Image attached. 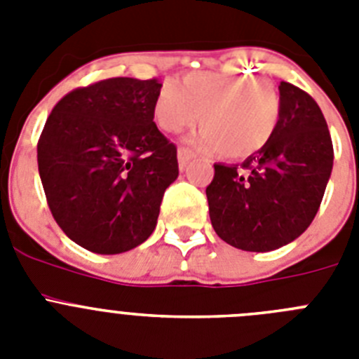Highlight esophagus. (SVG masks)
I'll return each instance as SVG.
<instances>
[{"instance_id":"obj_1","label":"esophagus","mask_w":359,"mask_h":359,"mask_svg":"<svg viewBox=\"0 0 359 359\" xmlns=\"http://www.w3.org/2000/svg\"><path fill=\"white\" fill-rule=\"evenodd\" d=\"M194 158V152L189 151L185 147H180L177 149V163H180V169H185L187 163Z\"/></svg>"}]
</instances>
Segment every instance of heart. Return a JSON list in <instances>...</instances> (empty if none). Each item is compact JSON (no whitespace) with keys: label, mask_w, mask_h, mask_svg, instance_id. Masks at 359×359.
I'll list each match as a JSON object with an SVG mask.
<instances>
[{"label":"heart","mask_w":359,"mask_h":359,"mask_svg":"<svg viewBox=\"0 0 359 359\" xmlns=\"http://www.w3.org/2000/svg\"><path fill=\"white\" fill-rule=\"evenodd\" d=\"M192 144L203 151H223L243 160L273 140L282 116V98L271 82L250 75L192 72L182 82H165L152 118L165 133H180L199 120Z\"/></svg>","instance_id":"heart-1"}]
</instances>
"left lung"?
Listing matches in <instances>:
<instances>
[{
    "label": "left lung",
    "instance_id": "1",
    "mask_svg": "<svg viewBox=\"0 0 359 359\" xmlns=\"http://www.w3.org/2000/svg\"><path fill=\"white\" fill-rule=\"evenodd\" d=\"M278 91L282 116L273 140L241 169L215 163L207 187L215 233L246 252H271L302 236L331 177L334 152L322 109L290 82Z\"/></svg>",
    "mask_w": 359,
    "mask_h": 359
}]
</instances>
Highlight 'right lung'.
<instances>
[{
	"mask_svg": "<svg viewBox=\"0 0 359 359\" xmlns=\"http://www.w3.org/2000/svg\"><path fill=\"white\" fill-rule=\"evenodd\" d=\"M161 84L115 77L77 88L50 113L37 165L53 219L82 248L128 252L156 228L177 177L176 145L152 122Z\"/></svg>",
	"mask_w": 359,
	"mask_h": 359,
	"instance_id": "1",
	"label": "right lung"
}]
</instances>
